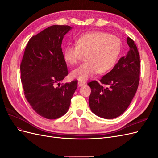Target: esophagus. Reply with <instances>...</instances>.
Wrapping results in <instances>:
<instances>
[{"label": "esophagus", "instance_id": "esophagus-1", "mask_svg": "<svg viewBox=\"0 0 158 158\" xmlns=\"http://www.w3.org/2000/svg\"><path fill=\"white\" fill-rule=\"evenodd\" d=\"M85 84V82H82V81H78V86H82V85H84Z\"/></svg>", "mask_w": 158, "mask_h": 158}]
</instances>
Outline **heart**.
Masks as SVG:
<instances>
[{
  "label": "heart",
  "mask_w": 158,
  "mask_h": 158,
  "mask_svg": "<svg viewBox=\"0 0 158 158\" xmlns=\"http://www.w3.org/2000/svg\"><path fill=\"white\" fill-rule=\"evenodd\" d=\"M76 45H69L64 51V58L70 65L77 64L85 55V63L71 72L72 78L85 81L97 73L103 74L111 70L121 51L120 40L117 36L102 31H94L81 35Z\"/></svg>",
  "instance_id": "heart-1"
}]
</instances>
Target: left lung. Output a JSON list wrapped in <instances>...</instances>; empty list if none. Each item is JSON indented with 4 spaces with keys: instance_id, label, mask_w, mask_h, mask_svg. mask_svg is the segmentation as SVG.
<instances>
[{
    "instance_id": "1",
    "label": "left lung",
    "mask_w": 158,
    "mask_h": 158,
    "mask_svg": "<svg viewBox=\"0 0 158 158\" xmlns=\"http://www.w3.org/2000/svg\"><path fill=\"white\" fill-rule=\"evenodd\" d=\"M130 49L118 60L113 69L99 80L88 84L91 88V111L106 119L118 117L126 111L136 92L140 81V55L136 44L127 38ZM106 84L107 88L101 84Z\"/></svg>"
}]
</instances>
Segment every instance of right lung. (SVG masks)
<instances>
[{
  "mask_svg": "<svg viewBox=\"0 0 158 158\" xmlns=\"http://www.w3.org/2000/svg\"><path fill=\"white\" fill-rule=\"evenodd\" d=\"M72 27L54 25L28 41L20 64L25 97L40 116L56 119L68 111L78 81L60 85L68 75L62 51L63 37Z\"/></svg>",
  "mask_w": 158,
  "mask_h": 158,
  "instance_id": "obj_1",
  "label": "right lung"
}]
</instances>
